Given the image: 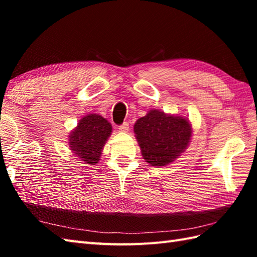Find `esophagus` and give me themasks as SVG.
Masks as SVG:
<instances>
[{
	"instance_id": "obj_1",
	"label": "esophagus",
	"mask_w": 257,
	"mask_h": 257,
	"mask_svg": "<svg viewBox=\"0 0 257 257\" xmlns=\"http://www.w3.org/2000/svg\"><path fill=\"white\" fill-rule=\"evenodd\" d=\"M119 132H121V133H127L128 130H129V123L128 122H123L122 124H120L119 125Z\"/></svg>"
}]
</instances>
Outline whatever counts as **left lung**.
<instances>
[{"label": "left lung", "instance_id": "obj_1", "mask_svg": "<svg viewBox=\"0 0 257 257\" xmlns=\"http://www.w3.org/2000/svg\"><path fill=\"white\" fill-rule=\"evenodd\" d=\"M144 159L151 166L162 167L174 161L187 149L192 128L187 118L152 109L134 125Z\"/></svg>", "mask_w": 257, "mask_h": 257}]
</instances>
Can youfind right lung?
<instances>
[{"mask_svg": "<svg viewBox=\"0 0 257 257\" xmlns=\"http://www.w3.org/2000/svg\"><path fill=\"white\" fill-rule=\"evenodd\" d=\"M111 130V124L99 114H86L69 135L70 150L87 165H95Z\"/></svg>", "mask_w": 257, "mask_h": 257, "instance_id": "right-lung-1", "label": "right lung"}]
</instances>
